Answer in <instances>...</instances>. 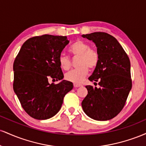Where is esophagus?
<instances>
[{
    "instance_id": "esophagus-1",
    "label": "esophagus",
    "mask_w": 146,
    "mask_h": 146,
    "mask_svg": "<svg viewBox=\"0 0 146 146\" xmlns=\"http://www.w3.org/2000/svg\"><path fill=\"white\" fill-rule=\"evenodd\" d=\"M73 86H74L75 88H78V87L82 86V85L81 84H73Z\"/></svg>"
}]
</instances>
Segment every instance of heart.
<instances>
[{
	"instance_id": "heart-1",
	"label": "heart",
	"mask_w": 146,
	"mask_h": 146,
	"mask_svg": "<svg viewBox=\"0 0 146 146\" xmlns=\"http://www.w3.org/2000/svg\"><path fill=\"white\" fill-rule=\"evenodd\" d=\"M69 51L74 56H80L78 68H73L67 72L64 78L67 81L78 84L82 82L88 73V68L93 69L99 62V55L94 48H90V44L83 40H78L70 48ZM59 64L62 69L68 70L71 66V60L66 55H60Z\"/></svg>"
}]
</instances>
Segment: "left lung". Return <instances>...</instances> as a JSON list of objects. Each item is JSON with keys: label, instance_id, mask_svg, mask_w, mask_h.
Segmentation results:
<instances>
[{"label": "left lung", "instance_id": "obj_1", "mask_svg": "<svg viewBox=\"0 0 146 146\" xmlns=\"http://www.w3.org/2000/svg\"><path fill=\"white\" fill-rule=\"evenodd\" d=\"M82 36L97 46L99 62L88 80L99 82L100 86H86L88 94L82 106L91 119L107 121L123 109L132 88L130 60L116 38L108 33L95 32Z\"/></svg>", "mask_w": 146, "mask_h": 146}]
</instances>
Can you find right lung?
Returning a JSON list of instances; mask_svg holds the SVG:
<instances>
[{"label":"right lung","instance_id":"obj_1","mask_svg":"<svg viewBox=\"0 0 146 146\" xmlns=\"http://www.w3.org/2000/svg\"><path fill=\"white\" fill-rule=\"evenodd\" d=\"M69 42L66 36L42 35L29 38L14 60V90L22 107L33 118L44 120L59 112L73 83L62 80L60 55ZM51 78L61 82L48 83Z\"/></svg>","mask_w":146,"mask_h":146}]
</instances>
